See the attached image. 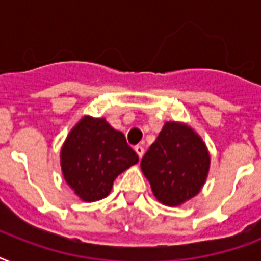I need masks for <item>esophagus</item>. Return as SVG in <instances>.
<instances>
[{"label":"esophagus","instance_id":"esophagus-1","mask_svg":"<svg viewBox=\"0 0 261 261\" xmlns=\"http://www.w3.org/2000/svg\"><path fill=\"white\" fill-rule=\"evenodd\" d=\"M134 150L137 151V154H138L139 159H142L143 153H145V149H143V146H141V145H137V146L134 147Z\"/></svg>","mask_w":261,"mask_h":261}]
</instances>
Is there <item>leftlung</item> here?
<instances>
[{"label":"left lung","instance_id":"8db88e82","mask_svg":"<svg viewBox=\"0 0 261 261\" xmlns=\"http://www.w3.org/2000/svg\"><path fill=\"white\" fill-rule=\"evenodd\" d=\"M141 169L157 200L180 206L199 194L210 169V154L190 126L167 122L143 155Z\"/></svg>","mask_w":261,"mask_h":261}]
</instances>
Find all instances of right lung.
I'll return each mask as SVG.
<instances>
[{
  "instance_id": "1",
  "label": "right lung",
  "mask_w": 261,
  "mask_h": 261,
  "mask_svg": "<svg viewBox=\"0 0 261 261\" xmlns=\"http://www.w3.org/2000/svg\"><path fill=\"white\" fill-rule=\"evenodd\" d=\"M138 163V155L104 118L84 116L67 135L61 149L63 177L85 202L106 198L114 180Z\"/></svg>"
}]
</instances>
